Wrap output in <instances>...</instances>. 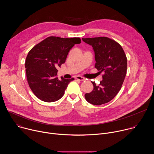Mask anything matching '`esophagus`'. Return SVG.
Masks as SVG:
<instances>
[{
	"label": "esophagus",
	"mask_w": 154,
	"mask_h": 154,
	"mask_svg": "<svg viewBox=\"0 0 154 154\" xmlns=\"http://www.w3.org/2000/svg\"><path fill=\"white\" fill-rule=\"evenodd\" d=\"M75 79H77V80H80V81H83V80H85V79L84 77H82V76H80V75L76 76Z\"/></svg>",
	"instance_id": "obj_1"
}]
</instances>
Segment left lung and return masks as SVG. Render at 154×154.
Returning <instances> with one entry per match:
<instances>
[{
	"label": "left lung",
	"instance_id": "1",
	"mask_svg": "<svg viewBox=\"0 0 154 154\" xmlns=\"http://www.w3.org/2000/svg\"><path fill=\"white\" fill-rule=\"evenodd\" d=\"M93 47L95 55V68L103 72L99 85L94 82L93 90L86 93L88 102L100 105L112 100L120 91L127 73V57L121 46L107 37L82 38Z\"/></svg>",
	"mask_w": 154,
	"mask_h": 154
}]
</instances>
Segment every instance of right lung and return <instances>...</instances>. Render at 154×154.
I'll use <instances>...</instances> for the list:
<instances>
[{
	"label": "right lung",
	"instance_id": "1",
	"mask_svg": "<svg viewBox=\"0 0 154 154\" xmlns=\"http://www.w3.org/2000/svg\"><path fill=\"white\" fill-rule=\"evenodd\" d=\"M80 38L50 36L34 46L26 60L29 85L34 94L46 102L62 97L69 82L74 79L59 80L57 67L65 63L70 49L81 42Z\"/></svg>",
	"mask_w": 154,
	"mask_h": 154
}]
</instances>
